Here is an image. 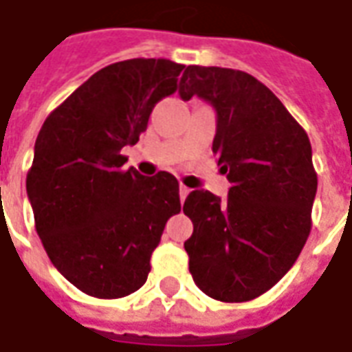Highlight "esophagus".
<instances>
[{"instance_id": "esophagus-1", "label": "esophagus", "mask_w": 352, "mask_h": 352, "mask_svg": "<svg viewBox=\"0 0 352 352\" xmlns=\"http://www.w3.org/2000/svg\"><path fill=\"white\" fill-rule=\"evenodd\" d=\"M188 194H190V188H186L184 184H180V199H182V201L188 197Z\"/></svg>"}]
</instances>
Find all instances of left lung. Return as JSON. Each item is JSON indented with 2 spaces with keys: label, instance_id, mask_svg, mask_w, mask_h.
Segmentation results:
<instances>
[{
  "label": "left lung",
  "instance_id": "1",
  "mask_svg": "<svg viewBox=\"0 0 352 352\" xmlns=\"http://www.w3.org/2000/svg\"><path fill=\"white\" fill-rule=\"evenodd\" d=\"M213 105V153L231 182L229 196L194 190L184 201L194 233L184 243L190 272L219 302H249L290 270L311 231L318 174L302 125L254 76L188 66L184 102Z\"/></svg>",
  "mask_w": 352,
  "mask_h": 352
}]
</instances>
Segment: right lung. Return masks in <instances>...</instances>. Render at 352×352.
I'll return each mask as SVG.
<instances>
[{
    "instance_id": "add662e5",
    "label": "right lung",
    "mask_w": 352,
    "mask_h": 352,
    "mask_svg": "<svg viewBox=\"0 0 352 352\" xmlns=\"http://www.w3.org/2000/svg\"><path fill=\"white\" fill-rule=\"evenodd\" d=\"M182 70L166 58L109 64L38 131L27 174L34 229L50 263L88 296L116 300L139 290L164 225L180 211L178 180L164 170L125 168L121 148L139 141Z\"/></svg>"
}]
</instances>
